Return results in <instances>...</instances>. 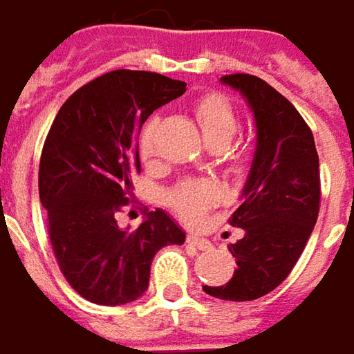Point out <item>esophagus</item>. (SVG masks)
Masks as SVG:
<instances>
[{
    "label": "esophagus",
    "instance_id": "obj_1",
    "mask_svg": "<svg viewBox=\"0 0 354 354\" xmlns=\"http://www.w3.org/2000/svg\"><path fill=\"white\" fill-rule=\"evenodd\" d=\"M186 241H188V245H192V247H196V249H201V251H209L210 247H212L209 239L198 237V235H188Z\"/></svg>",
    "mask_w": 354,
    "mask_h": 354
}]
</instances>
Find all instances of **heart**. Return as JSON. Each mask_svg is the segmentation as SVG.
I'll return each mask as SVG.
<instances>
[{
    "instance_id": "b5f03b06",
    "label": "heart",
    "mask_w": 354,
    "mask_h": 354,
    "mask_svg": "<svg viewBox=\"0 0 354 354\" xmlns=\"http://www.w3.org/2000/svg\"><path fill=\"white\" fill-rule=\"evenodd\" d=\"M194 117H196L201 133L210 149L227 147L237 133V115L231 109V105L218 95H209V97L201 99L194 107ZM151 138H153V123H149L145 127L144 136H142L144 156H151ZM227 156H229L231 170H235V172L245 170V166L249 162V151L245 147H235V149L227 147ZM216 198H218V190L209 180L184 182L170 194L172 207L186 221L201 218L203 212L209 209L210 205L216 203Z\"/></svg>"
}]
</instances>
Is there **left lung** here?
Here are the masks:
<instances>
[{
  "label": "left lung",
  "mask_w": 354,
  "mask_h": 354,
  "mask_svg": "<svg viewBox=\"0 0 354 354\" xmlns=\"http://www.w3.org/2000/svg\"><path fill=\"white\" fill-rule=\"evenodd\" d=\"M221 81L251 107L257 144L241 205L229 218L245 231L229 245L237 270L225 286L203 290L221 300L247 302L275 290L300 259L320 210V168L314 136L283 95L253 75Z\"/></svg>",
  "instance_id": "8db88e82"
}]
</instances>
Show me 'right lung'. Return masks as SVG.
<instances>
[{"instance_id": "1", "label": "right lung", "mask_w": 354, "mask_h": 354, "mask_svg": "<svg viewBox=\"0 0 354 354\" xmlns=\"http://www.w3.org/2000/svg\"><path fill=\"white\" fill-rule=\"evenodd\" d=\"M184 91L186 82L158 73L113 71L75 91L50 127L38 172L50 243L66 281L93 304L138 300L153 255L186 239L160 209L133 231L115 218L129 203L131 174L142 170V125Z\"/></svg>"}]
</instances>
